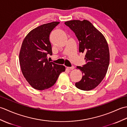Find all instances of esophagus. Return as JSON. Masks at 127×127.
<instances>
[{"mask_svg": "<svg viewBox=\"0 0 127 127\" xmlns=\"http://www.w3.org/2000/svg\"><path fill=\"white\" fill-rule=\"evenodd\" d=\"M67 69H68L69 70H73L74 69V66H71L70 67H67Z\"/></svg>", "mask_w": 127, "mask_h": 127, "instance_id": "1", "label": "esophagus"}]
</instances>
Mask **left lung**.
Returning a JSON list of instances; mask_svg holds the SVG:
<instances>
[{
	"instance_id": "1",
	"label": "left lung",
	"mask_w": 127,
	"mask_h": 127,
	"mask_svg": "<svg viewBox=\"0 0 127 127\" xmlns=\"http://www.w3.org/2000/svg\"><path fill=\"white\" fill-rule=\"evenodd\" d=\"M64 23L79 41V52L86 54V64L77 66L82 71V79L75 86L83 91L93 90L102 81L108 69L110 53L106 40L87 20H72Z\"/></svg>"
}]
</instances>
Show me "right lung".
<instances>
[{"instance_id": "add662e5", "label": "right lung", "mask_w": 127, "mask_h": 127, "mask_svg": "<svg viewBox=\"0 0 127 127\" xmlns=\"http://www.w3.org/2000/svg\"><path fill=\"white\" fill-rule=\"evenodd\" d=\"M59 23L53 22L34 29L24 39L19 55L21 69L23 76L32 87L42 91L52 87L62 72L64 65L48 61L52 55L50 41V33Z\"/></svg>"}]
</instances>
